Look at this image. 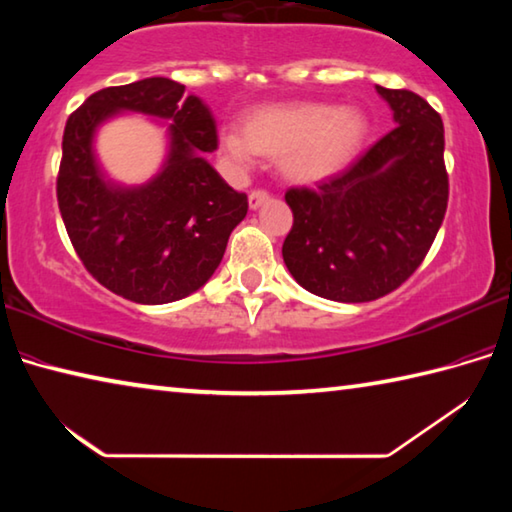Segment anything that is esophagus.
Masks as SVG:
<instances>
[{
    "instance_id": "esophagus-1",
    "label": "esophagus",
    "mask_w": 512,
    "mask_h": 512,
    "mask_svg": "<svg viewBox=\"0 0 512 512\" xmlns=\"http://www.w3.org/2000/svg\"><path fill=\"white\" fill-rule=\"evenodd\" d=\"M268 198H271V194L266 192V189H253V192L248 194V205L250 210H257V207H262Z\"/></svg>"
}]
</instances>
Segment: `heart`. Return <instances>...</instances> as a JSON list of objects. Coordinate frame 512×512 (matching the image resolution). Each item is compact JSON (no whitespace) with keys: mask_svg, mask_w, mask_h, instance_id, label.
Instances as JSON below:
<instances>
[{"mask_svg":"<svg viewBox=\"0 0 512 512\" xmlns=\"http://www.w3.org/2000/svg\"><path fill=\"white\" fill-rule=\"evenodd\" d=\"M368 133V119L359 110L296 101L250 110L244 128H223L219 142L221 153L239 169L266 155L282 158L284 173L296 183H320L357 158Z\"/></svg>","mask_w":512,"mask_h":512,"instance_id":"obj_1","label":"heart"}]
</instances>
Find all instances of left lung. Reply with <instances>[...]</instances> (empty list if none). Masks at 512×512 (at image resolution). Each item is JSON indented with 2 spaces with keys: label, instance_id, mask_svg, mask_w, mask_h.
<instances>
[{
  "label": "left lung",
  "instance_id": "8db88e82",
  "mask_svg": "<svg viewBox=\"0 0 512 512\" xmlns=\"http://www.w3.org/2000/svg\"><path fill=\"white\" fill-rule=\"evenodd\" d=\"M377 92L397 126L339 176L291 187L284 264L300 287L336 302L395 291L427 257L447 212L443 119L411 90Z\"/></svg>",
  "mask_w": 512,
  "mask_h": 512
}]
</instances>
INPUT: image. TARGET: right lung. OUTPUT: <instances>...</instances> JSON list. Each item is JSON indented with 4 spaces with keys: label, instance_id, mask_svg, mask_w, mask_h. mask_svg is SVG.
<instances>
[{
    "label": "right lung",
    "instance_id": "right-lung-1",
    "mask_svg": "<svg viewBox=\"0 0 512 512\" xmlns=\"http://www.w3.org/2000/svg\"><path fill=\"white\" fill-rule=\"evenodd\" d=\"M119 109L172 121L168 164L137 190L103 184L91 155L93 128ZM214 149L210 110L162 76L103 88L69 115L56 196L69 241L94 280L140 305L180 300L210 280L248 212V196L203 158Z\"/></svg>",
    "mask_w": 512,
    "mask_h": 512
}]
</instances>
